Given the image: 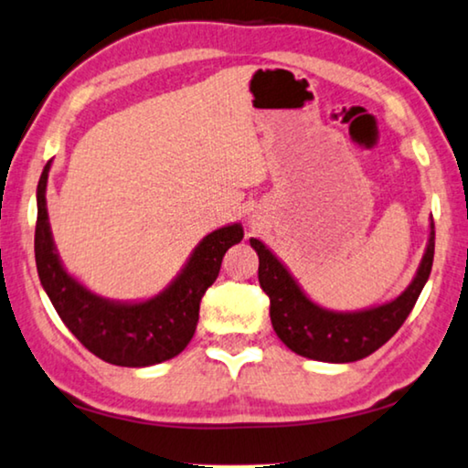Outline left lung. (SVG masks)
<instances>
[{"mask_svg":"<svg viewBox=\"0 0 468 468\" xmlns=\"http://www.w3.org/2000/svg\"><path fill=\"white\" fill-rule=\"evenodd\" d=\"M259 254V282L267 292L269 315L278 337L299 356L320 363H354L379 350L403 326L429 282L434 256V225L411 284L397 299L358 312H333L303 292L284 262L261 239H250Z\"/></svg>","mask_w":468,"mask_h":468,"instance_id":"1","label":"left lung"}]
</instances>
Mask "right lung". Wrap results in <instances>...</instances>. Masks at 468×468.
I'll use <instances>...</instances> for the list:
<instances>
[{"mask_svg": "<svg viewBox=\"0 0 468 468\" xmlns=\"http://www.w3.org/2000/svg\"><path fill=\"white\" fill-rule=\"evenodd\" d=\"M50 161L37 182L36 265L58 318L95 356L118 367H150L180 354L193 339L199 303L218 278L222 256L243 239L239 222L216 229L197 243L171 284L146 301H110L65 271L46 209Z\"/></svg>", "mask_w": 468, "mask_h": 468, "instance_id": "obj_1", "label": "right lung"}]
</instances>
